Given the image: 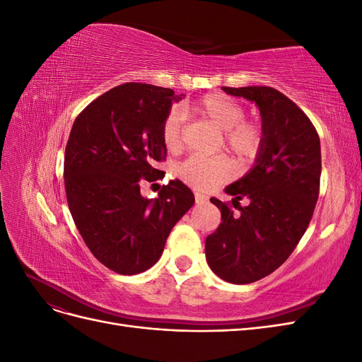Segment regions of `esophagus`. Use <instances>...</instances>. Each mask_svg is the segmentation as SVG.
Instances as JSON below:
<instances>
[{"label":"esophagus","mask_w":362,"mask_h":362,"mask_svg":"<svg viewBox=\"0 0 362 362\" xmlns=\"http://www.w3.org/2000/svg\"><path fill=\"white\" fill-rule=\"evenodd\" d=\"M194 201H196V204H198V205H204V204H206L208 198H206L205 194L196 192V193H194Z\"/></svg>","instance_id":"1"}]
</instances>
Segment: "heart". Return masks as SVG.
Here are the masks:
<instances>
[{
  "instance_id": "obj_1",
  "label": "heart",
  "mask_w": 362,
  "mask_h": 362,
  "mask_svg": "<svg viewBox=\"0 0 362 362\" xmlns=\"http://www.w3.org/2000/svg\"><path fill=\"white\" fill-rule=\"evenodd\" d=\"M189 108L170 110L161 124V141L169 152H178L184 145L182 115ZM192 112L222 131L223 146L231 152L238 163L246 164L259 154L262 146V128L254 120L245 119L243 105L233 98L221 93L204 96L192 107ZM233 173V164L226 157L193 156L180 164L181 180L196 189L210 190L226 181Z\"/></svg>"
}]
</instances>
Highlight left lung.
I'll return each mask as SVG.
<instances>
[{
    "mask_svg": "<svg viewBox=\"0 0 362 362\" xmlns=\"http://www.w3.org/2000/svg\"><path fill=\"white\" fill-rule=\"evenodd\" d=\"M222 89L258 105L262 146L255 166L225 189L239 211L210 199L222 221L205 240V257L218 278L250 284L275 272L310 225L320 192V139L308 116L273 87ZM245 197L248 205L242 207Z\"/></svg>",
    "mask_w": 362,
    "mask_h": 362,
    "instance_id": "obj_1",
    "label": "left lung"
}]
</instances>
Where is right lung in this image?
Masks as SVG:
<instances>
[{"instance_id":"right-lung-1","label":"right lung","mask_w":362,"mask_h":362,"mask_svg":"<svg viewBox=\"0 0 362 362\" xmlns=\"http://www.w3.org/2000/svg\"><path fill=\"white\" fill-rule=\"evenodd\" d=\"M178 100L172 89L125 83L98 96L72 125L63 172L69 210L86 246L119 275L154 266L194 204L180 180L156 199L140 194V180H158L154 163L166 158L161 124Z\"/></svg>"}]
</instances>
